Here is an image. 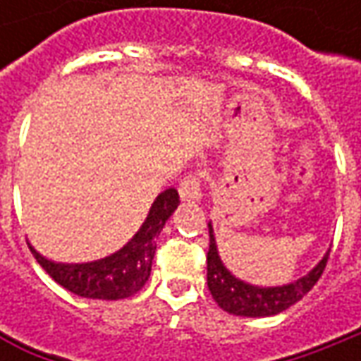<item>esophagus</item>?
<instances>
[{"label": "esophagus", "instance_id": "esophagus-1", "mask_svg": "<svg viewBox=\"0 0 361 361\" xmlns=\"http://www.w3.org/2000/svg\"><path fill=\"white\" fill-rule=\"evenodd\" d=\"M178 195L185 202H199L201 201V180L197 174H190L187 178H183L180 187H178Z\"/></svg>", "mask_w": 361, "mask_h": 361}]
</instances>
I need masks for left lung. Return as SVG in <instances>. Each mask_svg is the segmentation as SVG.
I'll use <instances>...</instances> for the list:
<instances>
[{
	"mask_svg": "<svg viewBox=\"0 0 361 361\" xmlns=\"http://www.w3.org/2000/svg\"><path fill=\"white\" fill-rule=\"evenodd\" d=\"M209 239H211L209 253H207L209 291L223 312L241 315V317H269V315H277V313L285 312L287 307H291L293 303H298L299 299L317 283V279L326 269L327 257H329V251H327L310 273H305L303 277H299L291 283L261 287V285L243 281L227 269V265L223 263L219 249H216L213 223H209Z\"/></svg>",
	"mask_w": 361,
	"mask_h": 361,
	"instance_id": "8db88e82",
	"label": "left lung"
}]
</instances>
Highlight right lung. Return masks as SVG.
<instances>
[{"label": "right lung", "mask_w": 361, "mask_h": 361, "mask_svg": "<svg viewBox=\"0 0 361 361\" xmlns=\"http://www.w3.org/2000/svg\"><path fill=\"white\" fill-rule=\"evenodd\" d=\"M178 192L174 188L162 190L154 199L145 223L130 241L116 253L88 263H58L44 257L30 245L35 261L49 277L68 291L88 299H124L140 291L150 277L152 259L157 251V237L178 207Z\"/></svg>", "instance_id": "right-lung-1"}]
</instances>
